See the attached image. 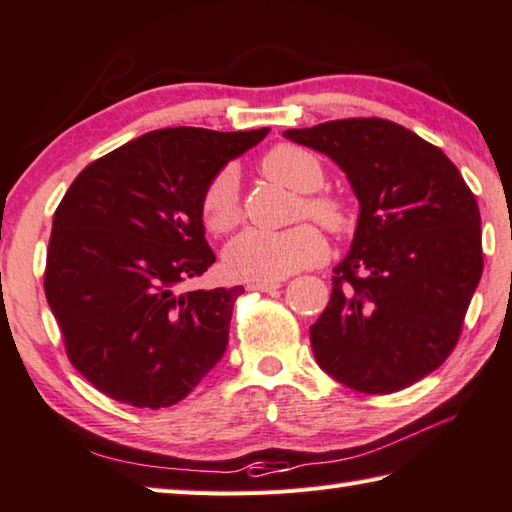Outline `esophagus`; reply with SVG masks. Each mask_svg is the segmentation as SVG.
<instances>
[{"label": "esophagus", "mask_w": 512, "mask_h": 512, "mask_svg": "<svg viewBox=\"0 0 512 512\" xmlns=\"http://www.w3.org/2000/svg\"><path fill=\"white\" fill-rule=\"evenodd\" d=\"M282 287V282L280 280H273V282H250L248 284V291H275V289H280Z\"/></svg>", "instance_id": "34e87169"}]
</instances>
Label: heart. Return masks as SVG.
<instances>
[{
    "instance_id": "heart-1",
    "label": "heart",
    "mask_w": 512,
    "mask_h": 512,
    "mask_svg": "<svg viewBox=\"0 0 512 512\" xmlns=\"http://www.w3.org/2000/svg\"><path fill=\"white\" fill-rule=\"evenodd\" d=\"M262 171L275 183L284 185L300 198L298 214H307L325 228L339 232L348 225L345 207L329 196H316L323 187L325 171L314 153L296 144H280L268 151L262 160ZM201 212L207 230L225 235L241 219L239 178L235 169H223L205 187ZM327 255V241L314 225L302 223L289 230L250 228L235 237L225 248V266L239 280L273 282L282 280L302 268L316 266Z\"/></svg>"
}]
</instances>
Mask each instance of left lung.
Segmentation results:
<instances>
[{
  "mask_svg": "<svg viewBox=\"0 0 512 512\" xmlns=\"http://www.w3.org/2000/svg\"><path fill=\"white\" fill-rule=\"evenodd\" d=\"M284 137L325 153L359 201L350 253L309 327L329 377L359 393L402 391L440 368L483 271L481 214L438 146L388 119H336Z\"/></svg>",
  "mask_w": 512,
  "mask_h": 512,
  "instance_id": "1",
  "label": "left lung"
}]
</instances>
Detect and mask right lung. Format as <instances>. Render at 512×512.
<instances>
[{
  "mask_svg": "<svg viewBox=\"0 0 512 512\" xmlns=\"http://www.w3.org/2000/svg\"><path fill=\"white\" fill-rule=\"evenodd\" d=\"M268 128H160L85 167L51 225L45 293L72 366L103 395L162 409L228 348L244 287L187 289L214 264L201 201Z\"/></svg>",
  "mask_w": 512,
  "mask_h": 512,
  "instance_id": "obj_1",
  "label": "right lung"
}]
</instances>
